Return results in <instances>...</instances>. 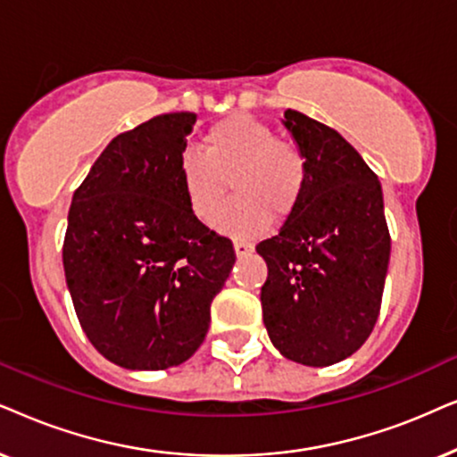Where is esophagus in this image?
Listing matches in <instances>:
<instances>
[{
	"label": "esophagus",
	"mask_w": 457,
	"mask_h": 457,
	"mask_svg": "<svg viewBox=\"0 0 457 457\" xmlns=\"http://www.w3.org/2000/svg\"><path fill=\"white\" fill-rule=\"evenodd\" d=\"M234 251H236V254H238V257H245V254L253 253V245H251V242H246V240H236L234 242Z\"/></svg>",
	"instance_id": "34e87169"
}]
</instances>
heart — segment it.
Returning <instances> with one entry per match:
<instances>
[{
  "mask_svg": "<svg viewBox=\"0 0 457 457\" xmlns=\"http://www.w3.org/2000/svg\"><path fill=\"white\" fill-rule=\"evenodd\" d=\"M204 152L179 154L178 175L192 215L211 223L221 209L228 181L238 198L217 219L234 236H257L271 219L292 215L307 186V161L295 144L276 139L270 127L232 114L206 131Z\"/></svg>",
  "mask_w": 457,
  "mask_h": 457,
  "instance_id": "1",
  "label": "heart"
}]
</instances>
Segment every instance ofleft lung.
I'll return each mask as SVG.
<instances>
[{"mask_svg":"<svg viewBox=\"0 0 457 457\" xmlns=\"http://www.w3.org/2000/svg\"><path fill=\"white\" fill-rule=\"evenodd\" d=\"M282 123L305 156L307 186L279 234L257 245L263 321L286 360L332 366L366 343L380 313L391 257L382 187L332 127L290 108Z\"/></svg>","mask_w":457,"mask_h":457,"instance_id":"obj_1","label":"left lung"}]
</instances>
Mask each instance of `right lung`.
<instances>
[{
  "label": "right lung",
  "instance_id": "1",
  "mask_svg": "<svg viewBox=\"0 0 457 457\" xmlns=\"http://www.w3.org/2000/svg\"><path fill=\"white\" fill-rule=\"evenodd\" d=\"M194 123V112H169L120 133L72 194L66 286L91 345L127 370L190 360L236 261L181 190L178 161Z\"/></svg>",
  "mask_w": 457,
  "mask_h": 457
}]
</instances>
